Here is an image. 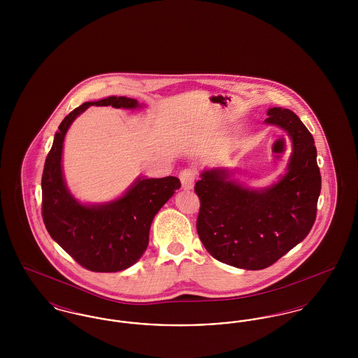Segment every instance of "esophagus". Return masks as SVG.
Returning a JSON list of instances; mask_svg holds the SVG:
<instances>
[{"label":"esophagus","mask_w":358,"mask_h":358,"mask_svg":"<svg viewBox=\"0 0 358 358\" xmlns=\"http://www.w3.org/2000/svg\"><path fill=\"white\" fill-rule=\"evenodd\" d=\"M196 171L192 169V168H187L184 171H181L180 173V180H181V184L184 189H192L194 185V181H196Z\"/></svg>","instance_id":"1"}]
</instances>
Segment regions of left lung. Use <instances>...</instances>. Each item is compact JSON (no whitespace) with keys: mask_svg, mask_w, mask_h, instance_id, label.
I'll use <instances>...</instances> for the list:
<instances>
[{"mask_svg":"<svg viewBox=\"0 0 358 358\" xmlns=\"http://www.w3.org/2000/svg\"><path fill=\"white\" fill-rule=\"evenodd\" d=\"M267 123L292 139L287 173L278 184L256 192L227 180L225 171H208L194 185L200 199L197 234L219 262L244 268L270 267L306 238L317 217L321 173L314 138L287 108L268 110Z\"/></svg>","mask_w":358,"mask_h":358,"instance_id":"left-lung-1","label":"left lung"}]
</instances>
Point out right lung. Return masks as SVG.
<instances>
[{"instance_id": "obj_1", "label": "right lung", "mask_w": 358, "mask_h": 358, "mask_svg": "<svg viewBox=\"0 0 358 358\" xmlns=\"http://www.w3.org/2000/svg\"><path fill=\"white\" fill-rule=\"evenodd\" d=\"M136 108L126 96L85 102L71 111L59 126L41 177V215L51 238L85 270L117 273L129 268L149 244L154 216L181 187L177 177L139 178L118 200L98 206L79 204L64 184L62 152L69 124L90 106Z\"/></svg>"}]
</instances>
